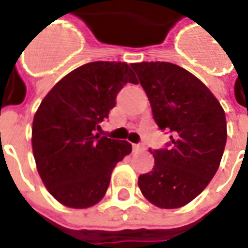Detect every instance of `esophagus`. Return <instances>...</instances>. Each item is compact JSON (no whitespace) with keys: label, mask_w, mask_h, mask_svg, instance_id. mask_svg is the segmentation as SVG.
Segmentation results:
<instances>
[{"label":"esophagus","mask_w":248,"mask_h":248,"mask_svg":"<svg viewBox=\"0 0 248 248\" xmlns=\"http://www.w3.org/2000/svg\"><path fill=\"white\" fill-rule=\"evenodd\" d=\"M133 149H134L135 151L145 150V145H142V143H137V145H133Z\"/></svg>","instance_id":"obj_1"}]
</instances>
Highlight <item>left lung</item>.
<instances>
[{
    "mask_svg": "<svg viewBox=\"0 0 248 248\" xmlns=\"http://www.w3.org/2000/svg\"><path fill=\"white\" fill-rule=\"evenodd\" d=\"M161 130L166 149L150 150L154 167L138 178L143 197L161 208L182 207L206 188L227 140L224 110L207 86L170 62L131 63Z\"/></svg>",
    "mask_w": 248,
    "mask_h": 248,
    "instance_id": "left-lung-1",
    "label": "left lung"
}]
</instances>
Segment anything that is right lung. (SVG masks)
<instances>
[{
  "mask_svg": "<svg viewBox=\"0 0 248 248\" xmlns=\"http://www.w3.org/2000/svg\"><path fill=\"white\" fill-rule=\"evenodd\" d=\"M129 82L138 83L126 62H90L70 71L42 99L33 119V154L47 191L66 207L97 204L115 165L131 153L127 140L95 134Z\"/></svg>",
  "mask_w": 248,
  "mask_h": 248,
  "instance_id": "right-lung-1",
  "label": "right lung"
}]
</instances>
